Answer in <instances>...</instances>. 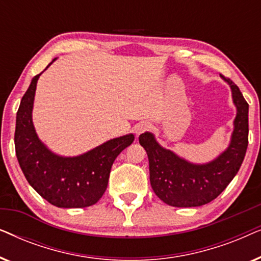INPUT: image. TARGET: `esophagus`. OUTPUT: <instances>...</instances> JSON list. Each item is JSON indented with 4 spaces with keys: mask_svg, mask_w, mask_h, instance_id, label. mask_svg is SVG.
<instances>
[{
    "mask_svg": "<svg viewBox=\"0 0 261 261\" xmlns=\"http://www.w3.org/2000/svg\"><path fill=\"white\" fill-rule=\"evenodd\" d=\"M151 129V124L147 123V122H142V123H139L137 127H135V134L137 135H140L142 133H145V132H147Z\"/></svg>",
    "mask_w": 261,
    "mask_h": 261,
    "instance_id": "esophagus-1",
    "label": "esophagus"
}]
</instances>
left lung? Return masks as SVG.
<instances>
[{
  "label": "left lung",
  "mask_w": 261,
  "mask_h": 261,
  "mask_svg": "<svg viewBox=\"0 0 261 261\" xmlns=\"http://www.w3.org/2000/svg\"><path fill=\"white\" fill-rule=\"evenodd\" d=\"M221 77L230 85L237 116L230 144L216 159L192 164L162 147L149 132L139 137V142L147 152L151 187L166 204L188 208L212 202L227 188L244 162L248 146V103L237 84Z\"/></svg>",
  "instance_id": "obj_1"
}]
</instances>
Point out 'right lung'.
Wrapping results in <instances>:
<instances>
[{
  "instance_id": "add662e5",
  "label": "right lung",
  "mask_w": 261,
  "mask_h": 261,
  "mask_svg": "<svg viewBox=\"0 0 261 261\" xmlns=\"http://www.w3.org/2000/svg\"><path fill=\"white\" fill-rule=\"evenodd\" d=\"M41 73L32 80L17 110L14 137L16 158L31 187L51 204L58 208L90 206L105 194L114 160L134 141V135L112 139L77 156H62L49 151L38 138L32 121Z\"/></svg>"
}]
</instances>
